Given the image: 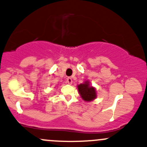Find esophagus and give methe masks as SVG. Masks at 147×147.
Here are the masks:
<instances>
[{
	"label": "esophagus",
	"instance_id": "1",
	"mask_svg": "<svg viewBox=\"0 0 147 147\" xmlns=\"http://www.w3.org/2000/svg\"><path fill=\"white\" fill-rule=\"evenodd\" d=\"M67 83L68 84H72V79L70 78V77H68V79H67Z\"/></svg>",
	"mask_w": 147,
	"mask_h": 147
}]
</instances>
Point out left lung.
I'll list each match as a JSON object with an SVG mask.
<instances>
[{
  "instance_id": "1",
  "label": "left lung",
  "mask_w": 147,
  "mask_h": 147,
  "mask_svg": "<svg viewBox=\"0 0 147 147\" xmlns=\"http://www.w3.org/2000/svg\"><path fill=\"white\" fill-rule=\"evenodd\" d=\"M79 94L82 98L86 102H90L95 99L97 97L95 88L90 86V83L86 81L84 84H81L77 86Z\"/></svg>"
}]
</instances>
